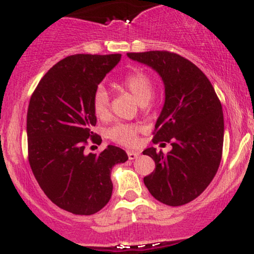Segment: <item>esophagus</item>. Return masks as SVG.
<instances>
[{
  "label": "esophagus",
  "instance_id": "34e87169",
  "mask_svg": "<svg viewBox=\"0 0 254 254\" xmlns=\"http://www.w3.org/2000/svg\"><path fill=\"white\" fill-rule=\"evenodd\" d=\"M127 156H129L130 160H135L139 156L138 151H133V150H127Z\"/></svg>",
  "mask_w": 254,
  "mask_h": 254
}]
</instances>
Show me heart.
I'll return each mask as SVG.
<instances>
[{
	"label": "heart",
	"mask_w": 254,
	"mask_h": 254,
	"mask_svg": "<svg viewBox=\"0 0 254 254\" xmlns=\"http://www.w3.org/2000/svg\"><path fill=\"white\" fill-rule=\"evenodd\" d=\"M122 87L127 89L139 105H147L154 94V84L150 77L143 71H133L122 81ZM93 112L99 119L110 117V94L105 86L100 84L93 95ZM139 127L136 124L117 123L106 131V136L113 142L123 145H133L137 142Z\"/></svg>",
	"instance_id": "1"
}]
</instances>
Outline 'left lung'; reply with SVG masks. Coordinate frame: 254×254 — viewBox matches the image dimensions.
<instances>
[{"label": "left lung", "instance_id": "1", "mask_svg": "<svg viewBox=\"0 0 254 254\" xmlns=\"http://www.w3.org/2000/svg\"><path fill=\"white\" fill-rule=\"evenodd\" d=\"M127 57L154 69L165 84V104L153 142H168L172 150H143L155 161L144 185L159 202L183 205L199 196L218 170L224 135L222 105L208 77L186 58L168 51L129 52Z\"/></svg>", "mask_w": 254, "mask_h": 254}]
</instances>
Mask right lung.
Segmentation results:
<instances>
[{"mask_svg": "<svg viewBox=\"0 0 254 254\" xmlns=\"http://www.w3.org/2000/svg\"><path fill=\"white\" fill-rule=\"evenodd\" d=\"M122 55H72L44 75L27 111L28 161L38 184L52 203L75 215H92L109 203L111 171L127 160V153L107 145L86 154L97 124L93 95Z\"/></svg>", "mask_w": 254, "mask_h": 254, "instance_id": "right-lung-1", "label": "right lung"}]
</instances>
